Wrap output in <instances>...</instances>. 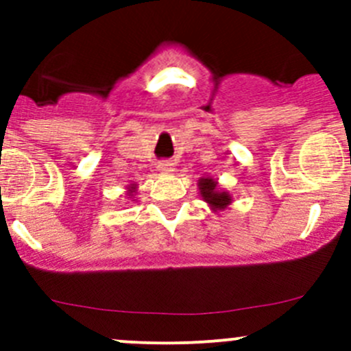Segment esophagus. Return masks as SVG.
<instances>
[{
    "label": "esophagus",
    "instance_id": "obj_1",
    "mask_svg": "<svg viewBox=\"0 0 351 351\" xmlns=\"http://www.w3.org/2000/svg\"><path fill=\"white\" fill-rule=\"evenodd\" d=\"M158 171L162 173V175H169V173L175 171V165L171 161H161L158 165Z\"/></svg>",
    "mask_w": 351,
    "mask_h": 351
}]
</instances>
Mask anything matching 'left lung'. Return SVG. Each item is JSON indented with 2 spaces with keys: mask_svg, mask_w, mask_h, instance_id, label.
<instances>
[{
  "mask_svg": "<svg viewBox=\"0 0 351 351\" xmlns=\"http://www.w3.org/2000/svg\"><path fill=\"white\" fill-rule=\"evenodd\" d=\"M197 185L202 200L207 202L210 210H224V208H228L229 205L232 204V195L228 190H222L221 186H219L217 180L210 178V176H202V178L198 180Z\"/></svg>",
  "mask_w": 351,
  "mask_h": 351,
  "instance_id": "left-lung-1",
  "label": "left lung"
}]
</instances>
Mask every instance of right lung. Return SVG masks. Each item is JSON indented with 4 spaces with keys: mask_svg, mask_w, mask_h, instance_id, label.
Instances as JSON below:
<instances>
[{
    "mask_svg": "<svg viewBox=\"0 0 351 351\" xmlns=\"http://www.w3.org/2000/svg\"><path fill=\"white\" fill-rule=\"evenodd\" d=\"M127 198H132V200H136V195H137V185L136 183H130L129 186H127Z\"/></svg>",
    "mask_w": 351,
    "mask_h": 351,
    "instance_id": "1",
    "label": "right lung"
}]
</instances>
